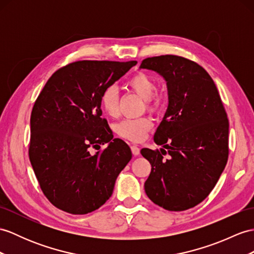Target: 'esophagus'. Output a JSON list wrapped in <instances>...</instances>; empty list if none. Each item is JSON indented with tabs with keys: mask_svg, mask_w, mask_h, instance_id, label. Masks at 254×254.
<instances>
[{
	"mask_svg": "<svg viewBox=\"0 0 254 254\" xmlns=\"http://www.w3.org/2000/svg\"><path fill=\"white\" fill-rule=\"evenodd\" d=\"M131 152L134 156H138L140 154V148L137 145H131Z\"/></svg>",
	"mask_w": 254,
	"mask_h": 254,
	"instance_id": "1",
	"label": "esophagus"
}]
</instances>
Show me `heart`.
<instances>
[{
    "label": "heart",
    "mask_w": 254,
    "mask_h": 254,
    "mask_svg": "<svg viewBox=\"0 0 254 254\" xmlns=\"http://www.w3.org/2000/svg\"><path fill=\"white\" fill-rule=\"evenodd\" d=\"M128 86L135 92L145 99L147 108L154 110L159 102L158 96L155 95L156 80L150 74L139 72L134 74L128 80ZM102 108L109 116L115 117L119 114V95L114 87H108L103 91L101 97ZM153 123L147 117H138V119L123 120L116 125V132L122 138L139 142L144 138L145 133L150 130Z\"/></svg>",
    "instance_id": "heart-1"
}]
</instances>
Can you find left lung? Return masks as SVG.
<instances>
[{"label": "left lung", "instance_id": "8db88e82", "mask_svg": "<svg viewBox=\"0 0 254 254\" xmlns=\"http://www.w3.org/2000/svg\"><path fill=\"white\" fill-rule=\"evenodd\" d=\"M140 69L162 75L168 89V108L154 134L164 148L141 150L152 166L145 193L159 207L183 211L206 198L225 168L227 114L213 79L194 61L165 55L144 59Z\"/></svg>", "mask_w": 254, "mask_h": 254}]
</instances>
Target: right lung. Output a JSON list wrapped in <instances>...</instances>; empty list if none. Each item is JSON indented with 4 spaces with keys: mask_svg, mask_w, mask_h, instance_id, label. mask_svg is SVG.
I'll list each match as a JSON object with an SVG mask.
<instances>
[{
    "mask_svg": "<svg viewBox=\"0 0 254 254\" xmlns=\"http://www.w3.org/2000/svg\"><path fill=\"white\" fill-rule=\"evenodd\" d=\"M135 64L72 63L53 74L36 99L30 119V162L43 193L63 211L86 214L100 208L132 157L130 147L113 139L101 117V97ZM104 144L102 151L90 153Z\"/></svg>",
    "mask_w": 254,
    "mask_h": 254,
    "instance_id": "add662e5",
    "label": "right lung"
}]
</instances>
